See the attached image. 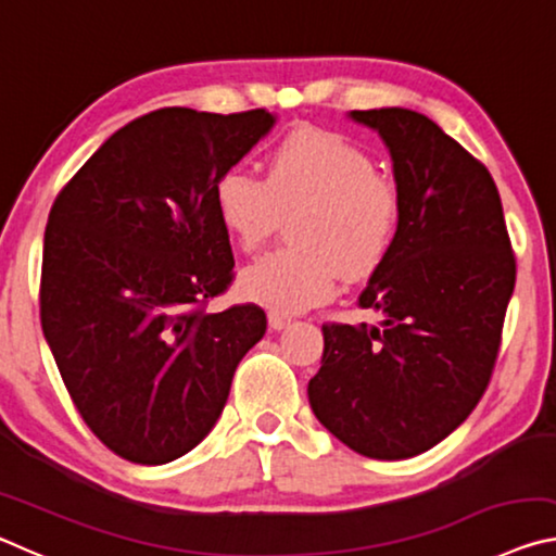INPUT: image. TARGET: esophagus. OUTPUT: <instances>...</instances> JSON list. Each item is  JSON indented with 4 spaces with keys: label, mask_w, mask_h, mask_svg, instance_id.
<instances>
[{
    "label": "esophagus",
    "mask_w": 556,
    "mask_h": 556,
    "mask_svg": "<svg viewBox=\"0 0 556 556\" xmlns=\"http://www.w3.org/2000/svg\"><path fill=\"white\" fill-rule=\"evenodd\" d=\"M267 324H269L271 331H285V328L291 324V318L285 316V314H279V312H269Z\"/></svg>",
    "instance_id": "34e87169"
}]
</instances>
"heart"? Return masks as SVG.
Here are the masks:
<instances>
[{
	"mask_svg": "<svg viewBox=\"0 0 556 556\" xmlns=\"http://www.w3.org/2000/svg\"><path fill=\"white\" fill-rule=\"evenodd\" d=\"M223 232L255 250L281 213L301 211L291 228L296 250L257 257L235 279L248 304L299 314L331 301L343 277H368L392 252L400 230V193L375 159L336 131L301 127L275 147L262 178L240 164L213 184Z\"/></svg>",
	"mask_w": 556,
	"mask_h": 556,
	"instance_id": "heart-1",
	"label": "heart"
}]
</instances>
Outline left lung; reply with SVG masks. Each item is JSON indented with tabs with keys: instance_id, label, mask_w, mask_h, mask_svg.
Returning a JSON list of instances; mask_svg holds the SVG:
<instances>
[{
	"instance_id": "1",
	"label": "left lung",
	"mask_w": 556,
	"mask_h": 556,
	"mask_svg": "<svg viewBox=\"0 0 556 556\" xmlns=\"http://www.w3.org/2000/svg\"><path fill=\"white\" fill-rule=\"evenodd\" d=\"M348 117L388 147L400 230L357 299L380 324L324 326L308 404L357 454L412 458L464 425L483 397L515 257L493 176L437 122L404 108Z\"/></svg>"
}]
</instances>
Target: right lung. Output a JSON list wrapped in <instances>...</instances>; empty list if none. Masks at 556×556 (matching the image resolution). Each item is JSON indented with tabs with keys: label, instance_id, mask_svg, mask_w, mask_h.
<instances>
[{
	"label": "right lung",
	"instance_id": "add662e5",
	"mask_svg": "<svg viewBox=\"0 0 556 556\" xmlns=\"http://www.w3.org/2000/svg\"><path fill=\"white\" fill-rule=\"evenodd\" d=\"M267 110L164 108L117 129L55 199L41 326L102 444L162 466L208 437L235 368L267 331L260 306L205 314L232 281L213 184L275 127Z\"/></svg>",
	"mask_w": 556,
	"mask_h": 556
}]
</instances>
